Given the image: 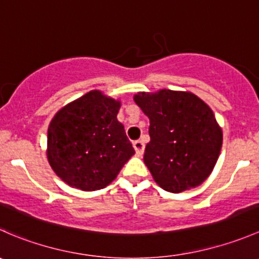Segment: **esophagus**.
<instances>
[{
    "label": "esophagus",
    "mask_w": 259,
    "mask_h": 259,
    "mask_svg": "<svg viewBox=\"0 0 259 259\" xmlns=\"http://www.w3.org/2000/svg\"><path fill=\"white\" fill-rule=\"evenodd\" d=\"M133 146H134L137 155H143V153H144V143L140 142V140H137V142L133 143Z\"/></svg>",
    "instance_id": "esophagus-1"
}]
</instances>
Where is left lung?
Here are the masks:
<instances>
[{"mask_svg":"<svg viewBox=\"0 0 259 259\" xmlns=\"http://www.w3.org/2000/svg\"><path fill=\"white\" fill-rule=\"evenodd\" d=\"M134 101L150 121L144 163L156 184L170 193L202 184L213 171L223 143L209 106L190 91L168 89L140 91Z\"/></svg>","mask_w":259,"mask_h":259,"instance_id":"obj_1","label":"left lung"}]
</instances>
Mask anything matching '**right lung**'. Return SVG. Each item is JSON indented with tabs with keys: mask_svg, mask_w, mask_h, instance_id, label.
<instances>
[{
	"mask_svg": "<svg viewBox=\"0 0 259 259\" xmlns=\"http://www.w3.org/2000/svg\"><path fill=\"white\" fill-rule=\"evenodd\" d=\"M121 101L91 90L60 109L48 129L49 164L70 187H108L135 154L117 120Z\"/></svg>",
	"mask_w": 259,
	"mask_h": 259,
	"instance_id": "1",
	"label": "right lung"
}]
</instances>
